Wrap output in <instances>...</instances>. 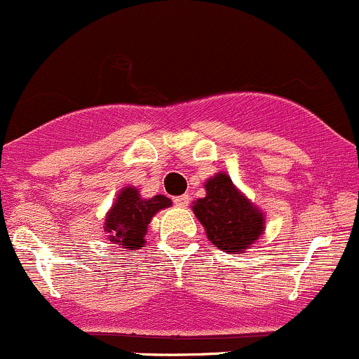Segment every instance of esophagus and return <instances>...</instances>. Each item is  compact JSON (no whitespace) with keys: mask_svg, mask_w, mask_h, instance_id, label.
Listing matches in <instances>:
<instances>
[{"mask_svg":"<svg viewBox=\"0 0 359 359\" xmlns=\"http://www.w3.org/2000/svg\"><path fill=\"white\" fill-rule=\"evenodd\" d=\"M188 202H190V195H180V197H175V204L178 208H187Z\"/></svg>","mask_w":359,"mask_h":359,"instance_id":"obj_1","label":"esophagus"}]
</instances>
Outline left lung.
<instances>
[{
	"label": "left lung",
	"instance_id": "8db88e82",
	"mask_svg": "<svg viewBox=\"0 0 359 359\" xmlns=\"http://www.w3.org/2000/svg\"><path fill=\"white\" fill-rule=\"evenodd\" d=\"M205 197L197 198L191 211L218 250L241 255L265 232V215L233 184L226 172H216L204 183Z\"/></svg>",
	"mask_w": 359,
	"mask_h": 359
}]
</instances>
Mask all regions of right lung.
<instances>
[{"instance_id":"right-lung-1","label":"right lung","mask_w":359,"mask_h":359,"mask_svg":"<svg viewBox=\"0 0 359 359\" xmlns=\"http://www.w3.org/2000/svg\"><path fill=\"white\" fill-rule=\"evenodd\" d=\"M171 198L165 195L141 197L136 187H123L104 216V232L113 244L123 250H141L147 243L148 225L158 211L171 208Z\"/></svg>"}]
</instances>
